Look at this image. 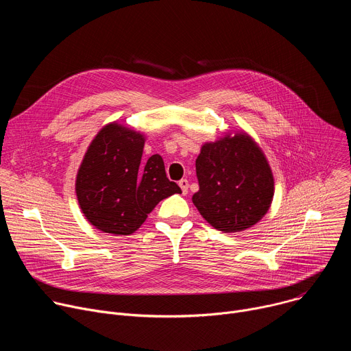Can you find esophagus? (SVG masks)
<instances>
[{
	"label": "esophagus",
	"instance_id": "1",
	"mask_svg": "<svg viewBox=\"0 0 351 351\" xmlns=\"http://www.w3.org/2000/svg\"><path fill=\"white\" fill-rule=\"evenodd\" d=\"M178 184H179L180 189H182V194L186 195V194L189 193V182H187V179H180Z\"/></svg>",
	"mask_w": 351,
	"mask_h": 351
}]
</instances>
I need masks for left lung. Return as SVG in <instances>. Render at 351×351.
<instances>
[{
  "mask_svg": "<svg viewBox=\"0 0 351 351\" xmlns=\"http://www.w3.org/2000/svg\"><path fill=\"white\" fill-rule=\"evenodd\" d=\"M199 190L193 204L223 233L243 232L268 213L275 193L271 165L245 130H230L206 141L195 160Z\"/></svg>",
  "mask_w": 351,
  "mask_h": 351,
  "instance_id": "obj_1",
  "label": "left lung"
}]
</instances>
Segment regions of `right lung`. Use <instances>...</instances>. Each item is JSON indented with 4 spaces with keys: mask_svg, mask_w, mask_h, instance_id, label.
Instances as JSON below:
<instances>
[{
    "mask_svg": "<svg viewBox=\"0 0 351 351\" xmlns=\"http://www.w3.org/2000/svg\"><path fill=\"white\" fill-rule=\"evenodd\" d=\"M145 133L118 123L104 125L88 144L75 180L84 218L114 236L134 233L161 199L182 193L165 173L161 156L141 160Z\"/></svg>",
    "mask_w": 351,
    "mask_h": 351,
    "instance_id": "1",
    "label": "right lung"
}]
</instances>
